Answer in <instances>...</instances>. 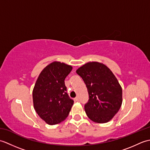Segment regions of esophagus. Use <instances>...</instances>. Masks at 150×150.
Wrapping results in <instances>:
<instances>
[{
	"mask_svg": "<svg viewBox=\"0 0 150 150\" xmlns=\"http://www.w3.org/2000/svg\"><path fill=\"white\" fill-rule=\"evenodd\" d=\"M74 100H75V102H77V101H79V97H75V98H74Z\"/></svg>",
	"mask_w": 150,
	"mask_h": 150,
	"instance_id": "esophagus-1",
	"label": "esophagus"
}]
</instances>
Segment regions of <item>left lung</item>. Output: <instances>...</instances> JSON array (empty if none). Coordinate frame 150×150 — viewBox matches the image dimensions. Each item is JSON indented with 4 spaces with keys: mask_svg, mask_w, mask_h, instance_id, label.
Instances as JSON below:
<instances>
[{
    "mask_svg": "<svg viewBox=\"0 0 150 150\" xmlns=\"http://www.w3.org/2000/svg\"><path fill=\"white\" fill-rule=\"evenodd\" d=\"M77 74L86 85L89 100L84 110L95 122L106 123L112 119L122 103V90L112 71L98 62H90L80 67Z\"/></svg>",
    "mask_w": 150,
    "mask_h": 150,
    "instance_id": "8db88e82",
    "label": "left lung"
}]
</instances>
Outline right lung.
<instances>
[{
    "mask_svg": "<svg viewBox=\"0 0 150 150\" xmlns=\"http://www.w3.org/2000/svg\"><path fill=\"white\" fill-rule=\"evenodd\" d=\"M72 66L53 62L44 68L33 90L35 110L50 125L60 123L68 116L73 101L66 93L64 80Z\"/></svg>",
    "mask_w": 150,
    "mask_h": 150,
    "instance_id": "obj_1",
    "label": "right lung"
}]
</instances>
